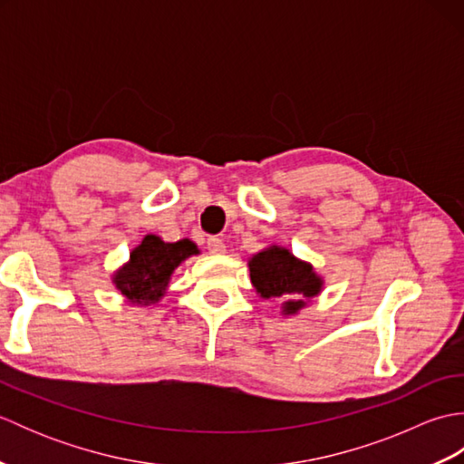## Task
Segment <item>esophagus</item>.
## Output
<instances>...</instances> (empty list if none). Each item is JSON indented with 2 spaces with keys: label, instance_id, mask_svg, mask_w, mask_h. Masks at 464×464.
I'll list each match as a JSON object with an SVG mask.
<instances>
[{
  "label": "esophagus",
  "instance_id": "obj_1",
  "mask_svg": "<svg viewBox=\"0 0 464 464\" xmlns=\"http://www.w3.org/2000/svg\"><path fill=\"white\" fill-rule=\"evenodd\" d=\"M207 249H209V253L213 255H221L225 253V243L219 237H209L207 239Z\"/></svg>",
  "mask_w": 464,
  "mask_h": 464
}]
</instances>
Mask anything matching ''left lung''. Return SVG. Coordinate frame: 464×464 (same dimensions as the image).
Here are the masks:
<instances>
[{
  "label": "left lung",
  "instance_id": "1",
  "mask_svg": "<svg viewBox=\"0 0 464 464\" xmlns=\"http://www.w3.org/2000/svg\"><path fill=\"white\" fill-rule=\"evenodd\" d=\"M251 283L261 297H285V313L303 307V299H311L321 291V279L311 265L295 259L287 249L271 247L249 261Z\"/></svg>",
  "mask_w": 464,
  "mask_h": 464
}]
</instances>
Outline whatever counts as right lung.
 Returning <instances> with one entry per match:
<instances>
[{"instance_id":"right-lung-1","label":"right lung","mask_w":464,"mask_h":464,"mask_svg":"<svg viewBox=\"0 0 464 464\" xmlns=\"http://www.w3.org/2000/svg\"><path fill=\"white\" fill-rule=\"evenodd\" d=\"M191 241L163 243L155 235H147L141 245L131 253L130 265L115 275L117 289L131 303L157 301L169 285L177 265L195 255Z\"/></svg>"}]
</instances>
